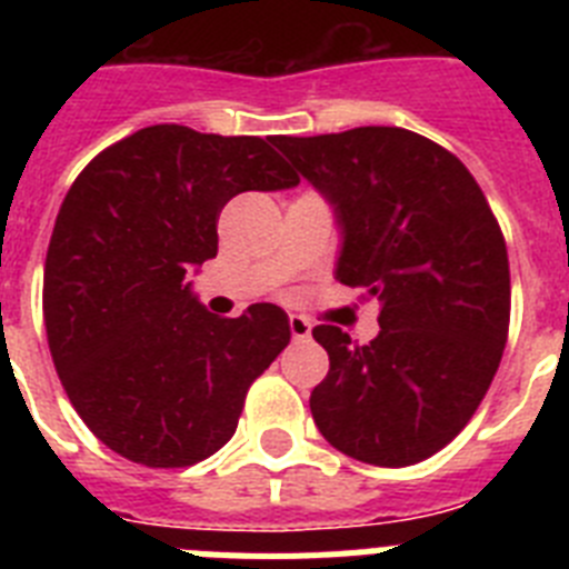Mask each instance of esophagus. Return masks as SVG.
Returning a JSON list of instances; mask_svg holds the SVG:
<instances>
[{
	"mask_svg": "<svg viewBox=\"0 0 569 569\" xmlns=\"http://www.w3.org/2000/svg\"><path fill=\"white\" fill-rule=\"evenodd\" d=\"M290 333H293L296 341H305L310 339V330H313V325H310L308 319H301V316H290Z\"/></svg>",
	"mask_w": 569,
	"mask_h": 569,
	"instance_id": "34e87169",
	"label": "esophagus"
}]
</instances>
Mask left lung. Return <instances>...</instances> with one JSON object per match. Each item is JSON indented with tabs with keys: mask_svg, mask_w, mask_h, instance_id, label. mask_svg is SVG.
<instances>
[{
	"mask_svg": "<svg viewBox=\"0 0 569 569\" xmlns=\"http://www.w3.org/2000/svg\"><path fill=\"white\" fill-rule=\"evenodd\" d=\"M336 210V279L379 299V336L313 328L330 370L310 393L319 433L350 459L407 467L450 445L485 399L510 328V261L479 182L405 128L276 136Z\"/></svg>",
	"mask_w": 569,
	"mask_h": 569,
	"instance_id": "1",
	"label": "left lung"
}]
</instances>
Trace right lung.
<instances>
[{
  "label": "right lung",
  "instance_id": "1",
  "mask_svg": "<svg viewBox=\"0 0 569 569\" xmlns=\"http://www.w3.org/2000/svg\"><path fill=\"white\" fill-rule=\"evenodd\" d=\"M299 184L259 136L153 124L104 148L70 184L44 259V330L70 405L113 453L190 467L239 425L250 385L288 347V313H208L188 273L219 250L244 190Z\"/></svg>",
  "mask_w": 569,
  "mask_h": 569
}]
</instances>
